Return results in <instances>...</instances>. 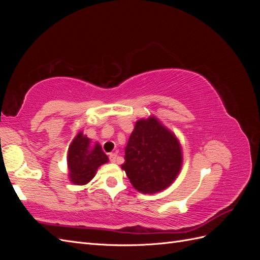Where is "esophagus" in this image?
Here are the masks:
<instances>
[{
	"label": "esophagus",
	"instance_id": "esophagus-1",
	"mask_svg": "<svg viewBox=\"0 0 260 260\" xmlns=\"http://www.w3.org/2000/svg\"><path fill=\"white\" fill-rule=\"evenodd\" d=\"M108 157H109V161H111V162H115L117 160V154L116 153H111Z\"/></svg>",
	"mask_w": 260,
	"mask_h": 260
}]
</instances>
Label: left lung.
Returning <instances> with one entry per match:
<instances>
[{
    "label": "left lung",
    "instance_id": "obj_1",
    "mask_svg": "<svg viewBox=\"0 0 260 260\" xmlns=\"http://www.w3.org/2000/svg\"><path fill=\"white\" fill-rule=\"evenodd\" d=\"M124 152L121 168L131 184L145 194L165 190L181 169L178 140L154 117L137 121Z\"/></svg>",
    "mask_w": 260,
    "mask_h": 260
}]
</instances>
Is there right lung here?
Here are the masks:
<instances>
[{
    "label": "right lung",
    "instance_id": "obj_1",
    "mask_svg": "<svg viewBox=\"0 0 260 260\" xmlns=\"http://www.w3.org/2000/svg\"><path fill=\"white\" fill-rule=\"evenodd\" d=\"M108 161V157L96 144L90 146V139L79 133L69 146L68 167L72 182L78 185L88 183L95 176L96 169Z\"/></svg>",
    "mask_w": 260,
    "mask_h": 260
}]
</instances>
